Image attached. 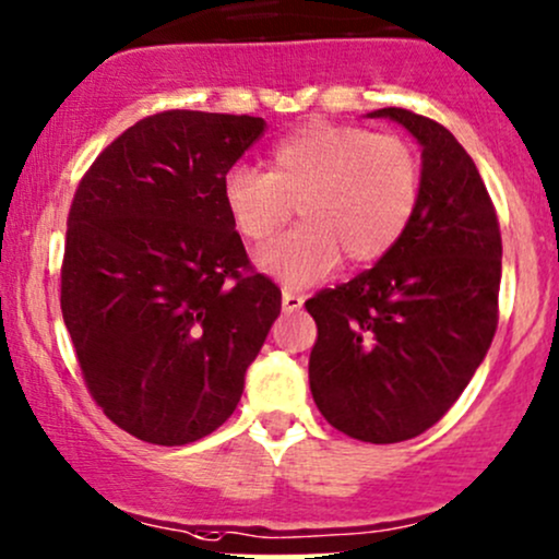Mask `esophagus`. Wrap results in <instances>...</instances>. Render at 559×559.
Returning a JSON list of instances; mask_svg holds the SVG:
<instances>
[{
  "instance_id": "obj_1",
  "label": "esophagus",
  "mask_w": 559,
  "mask_h": 559,
  "mask_svg": "<svg viewBox=\"0 0 559 559\" xmlns=\"http://www.w3.org/2000/svg\"><path fill=\"white\" fill-rule=\"evenodd\" d=\"M302 305H305L302 294H297L292 289L281 292V308H284V312H297L299 308H302Z\"/></svg>"
}]
</instances>
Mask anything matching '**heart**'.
I'll list each match as a JSON object with an SVG mask.
<instances>
[{
	"label": "heart",
	"mask_w": 559,
	"mask_h": 559,
	"mask_svg": "<svg viewBox=\"0 0 559 559\" xmlns=\"http://www.w3.org/2000/svg\"><path fill=\"white\" fill-rule=\"evenodd\" d=\"M223 199L233 228L251 243L270 241L297 206L302 228L257 262L284 284L308 286L342 257L366 267L390 254L419 201V162L395 134L312 121L270 148V171L233 169Z\"/></svg>",
	"instance_id": "obj_1"
}]
</instances>
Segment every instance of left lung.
<instances>
[{"mask_svg":"<svg viewBox=\"0 0 559 559\" xmlns=\"http://www.w3.org/2000/svg\"><path fill=\"white\" fill-rule=\"evenodd\" d=\"M421 145L419 201L401 241L305 308L318 326L310 392L331 427L401 443L443 419L486 358L499 321L501 233L469 153L438 121L371 110Z\"/></svg>","mask_w":559,"mask_h":559,"instance_id":"obj_1","label":"left lung"}]
</instances>
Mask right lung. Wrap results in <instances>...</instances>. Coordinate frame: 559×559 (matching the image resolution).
Here are the masks:
<instances>
[{"mask_svg":"<svg viewBox=\"0 0 559 559\" xmlns=\"http://www.w3.org/2000/svg\"><path fill=\"white\" fill-rule=\"evenodd\" d=\"M260 116L164 110L95 158L69 212L60 308L84 382L114 425L156 445L236 411L281 312L225 210Z\"/></svg>","mask_w":559,"mask_h":559,"instance_id":"obj_1","label":"right lung"}]
</instances>
